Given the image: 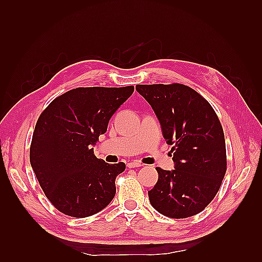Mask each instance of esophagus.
I'll return each instance as SVG.
<instances>
[{"label":"esophagus","instance_id":"esophagus-1","mask_svg":"<svg viewBox=\"0 0 262 262\" xmlns=\"http://www.w3.org/2000/svg\"><path fill=\"white\" fill-rule=\"evenodd\" d=\"M128 168H140V166H143L142 163L137 162V161H133V162H129L127 164Z\"/></svg>","mask_w":262,"mask_h":262}]
</instances>
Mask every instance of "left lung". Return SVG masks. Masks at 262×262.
Here are the masks:
<instances>
[{"label": "left lung", "mask_w": 262, "mask_h": 262, "mask_svg": "<svg viewBox=\"0 0 262 262\" xmlns=\"http://www.w3.org/2000/svg\"><path fill=\"white\" fill-rule=\"evenodd\" d=\"M151 104L162 135L173 145L174 170L157 168L159 180L148 191L159 213L186 219L204 210L220 190L226 172L224 132L207 100L187 85L138 84Z\"/></svg>", "instance_id": "left-lung-1"}]
</instances>
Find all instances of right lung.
I'll list each match as a JSON object with an SVG mask.
<instances>
[{
  "instance_id": "add662e5",
  "label": "right lung",
  "mask_w": 262,
  "mask_h": 262,
  "mask_svg": "<svg viewBox=\"0 0 262 262\" xmlns=\"http://www.w3.org/2000/svg\"><path fill=\"white\" fill-rule=\"evenodd\" d=\"M134 92V86L76 88L54 99L39 116L30 146V164L55 208L88 217L110 204L124 162L108 164L93 154L99 136Z\"/></svg>"
}]
</instances>
